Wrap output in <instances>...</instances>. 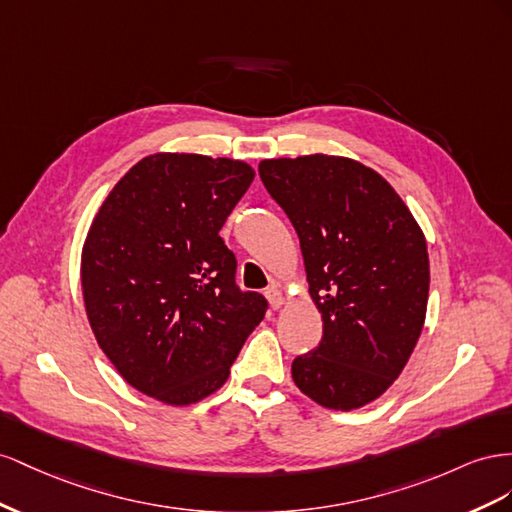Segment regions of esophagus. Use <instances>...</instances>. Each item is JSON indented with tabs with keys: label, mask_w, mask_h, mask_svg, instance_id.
I'll return each instance as SVG.
<instances>
[{
	"label": "esophagus",
	"mask_w": 512,
	"mask_h": 512,
	"mask_svg": "<svg viewBox=\"0 0 512 512\" xmlns=\"http://www.w3.org/2000/svg\"><path fill=\"white\" fill-rule=\"evenodd\" d=\"M266 298H268V302H270L272 309H281V306L285 304L283 291H281V289H276V287H268V289H266Z\"/></svg>",
	"instance_id": "esophagus-1"
}]
</instances>
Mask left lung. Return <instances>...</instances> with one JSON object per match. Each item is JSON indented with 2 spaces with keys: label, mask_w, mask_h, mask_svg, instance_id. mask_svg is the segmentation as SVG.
Instances as JSON below:
<instances>
[{
  "label": "left lung",
  "mask_w": 512,
  "mask_h": 512,
  "mask_svg": "<svg viewBox=\"0 0 512 512\" xmlns=\"http://www.w3.org/2000/svg\"><path fill=\"white\" fill-rule=\"evenodd\" d=\"M294 225L324 337L291 362L296 386L330 410L384 394L410 360L429 300V253L412 212L377 171L311 154L259 163Z\"/></svg>",
  "instance_id": "1"
}]
</instances>
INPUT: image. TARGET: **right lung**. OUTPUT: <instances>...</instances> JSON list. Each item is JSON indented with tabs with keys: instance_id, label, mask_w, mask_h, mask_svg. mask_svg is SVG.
Listing matches in <instances>:
<instances>
[{
	"instance_id": "1",
	"label": "right lung",
	"mask_w": 512,
	"mask_h": 512,
	"mask_svg": "<svg viewBox=\"0 0 512 512\" xmlns=\"http://www.w3.org/2000/svg\"><path fill=\"white\" fill-rule=\"evenodd\" d=\"M255 178L251 165L152 154L113 186L87 231L83 300L126 382L167 405L221 388L268 300L236 285L218 231Z\"/></svg>"
}]
</instances>
